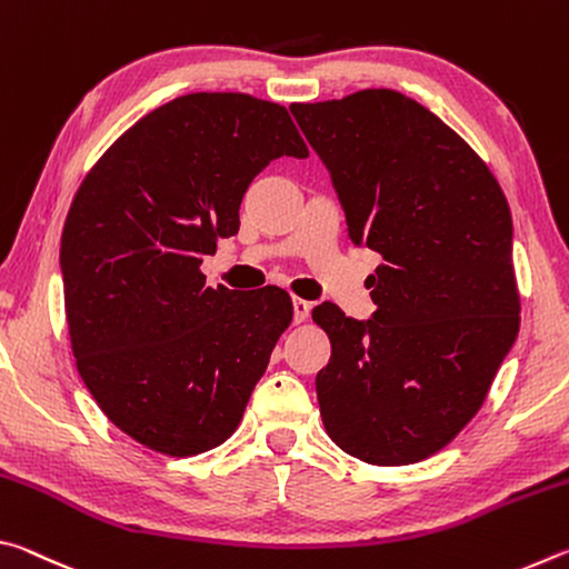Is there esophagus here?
Instances as JSON below:
<instances>
[{
	"mask_svg": "<svg viewBox=\"0 0 569 569\" xmlns=\"http://www.w3.org/2000/svg\"><path fill=\"white\" fill-rule=\"evenodd\" d=\"M308 316H311V303L303 301V298H293V319H296V323H303Z\"/></svg>",
	"mask_w": 569,
	"mask_h": 569,
	"instance_id": "34e87169",
	"label": "esophagus"
}]
</instances>
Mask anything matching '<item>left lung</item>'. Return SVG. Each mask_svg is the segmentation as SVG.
<instances>
[{
    "label": "left lung",
    "mask_w": 569,
    "mask_h": 569,
    "mask_svg": "<svg viewBox=\"0 0 569 569\" xmlns=\"http://www.w3.org/2000/svg\"><path fill=\"white\" fill-rule=\"evenodd\" d=\"M291 112L331 172L351 240L383 258L369 321L313 308L331 339L316 377L323 427L366 465H413L467 427L517 339L507 198L487 162L401 92Z\"/></svg>",
    "instance_id": "obj_1"
}]
</instances>
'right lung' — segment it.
I'll list each match as a JSON object with an SVG mask.
<instances>
[{
    "label": "right lung",
    "instance_id": "obj_1",
    "mask_svg": "<svg viewBox=\"0 0 569 569\" xmlns=\"http://www.w3.org/2000/svg\"><path fill=\"white\" fill-rule=\"evenodd\" d=\"M308 158L291 114L243 92H192L124 130L77 188L60 266L77 371L138 445L192 457L233 435L276 341L283 288L206 286L268 162Z\"/></svg>",
    "mask_w": 569,
    "mask_h": 569
}]
</instances>
